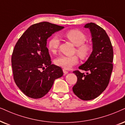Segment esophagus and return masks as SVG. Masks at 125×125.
Listing matches in <instances>:
<instances>
[{
    "label": "esophagus",
    "mask_w": 125,
    "mask_h": 125,
    "mask_svg": "<svg viewBox=\"0 0 125 125\" xmlns=\"http://www.w3.org/2000/svg\"><path fill=\"white\" fill-rule=\"evenodd\" d=\"M63 73L64 74H67L68 73H69V72H68V71H67L66 70H65V69H63Z\"/></svg>",
    "instance_id": "1"
}]
</instances>
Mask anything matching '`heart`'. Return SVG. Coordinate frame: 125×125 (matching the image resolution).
I'll return each instance as SVG.
<instances>
[{"label": "heart", "mask_w": 125, "mask_h": 125, "mask_svg": "<svg viewBox=\"0 0 125 125\" xmlns=\"http://www.w3.org/2000/svg\"><path fill=\"white\" fill-rule=\"evenodd\" d=\"M65 37L70 40L74 45L77 46L76 52L82 59L87 58L91 52V47L85 44L86 36L83 31L77 29H72L66 33ZM60 41L56 36H52L48 42V48L52 53H55L59 48ZM78 62V58L76 55L67 56L61 55L55 60V63L58 66L65 69H70Z\"/></svg>", "instance_id": "obj_1"}]
</instances>
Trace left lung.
<instances>
[{"label": "left lung", "instance_id": "8db88e82", "mask_svg": "<svg viewBox=\"0 0 125 125\" xmlns=\"http://www.w3.org/2000/svg\"><path fill=\"white\" fill-rule=\"evenodd\" d=\"M85 28L90 30L92 42V52L79 69L73 73L77 81L73 87L74 94L83 100H91L99 96L108 86L113 71V49L105 31L94 23H88Z\"/></svg>", "mask_w": 125, "mask_h": 125}]
</instances>
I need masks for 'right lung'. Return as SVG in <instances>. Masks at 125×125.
<instances>
[{
    "instance_id": "add662e5",
    "label": "right lung",
    "mask_w": 125,
    "mask_h": 125,
    "mask_svg": "<svg viewBox=\"0 0 125 125\" xmlns=\"http://www.w3.org/2000/svg\"><path fill=\"white\" fill-rule=\"evenodd\" d=\"M64 26L42 22L32 25L15 44L11 57L14 80L17 86L28 97L40 99L63 75L59 66L51 64L47 48V39ZM47 68L43 71L41 69Z\"/></svg>"
}]
</instances>
